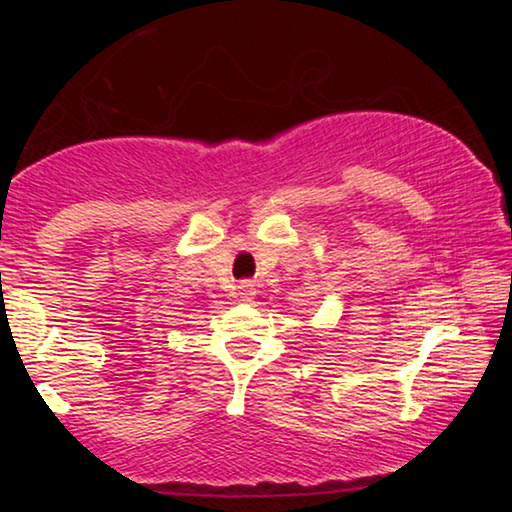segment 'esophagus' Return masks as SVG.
Instances as JSON below:
<instances>
[{
	"instance_id": "esophagus-1",
	"label": "esophagus",
	"mask_w": 512,
	"mask_h": 512,
	"mask_svg": "<svg viewBox=\"0 0 512 512\" xmlns=\"http://www.w3.org/2000/svg\"><path fill=\"white\" fill-rule=\"evenodd\" d=\"M237 291H240V293H237V296H240L242 300H251V298L256 296L254 284H251V282H242L240 286H237Z\"/></svg>"
}]
</instances>
